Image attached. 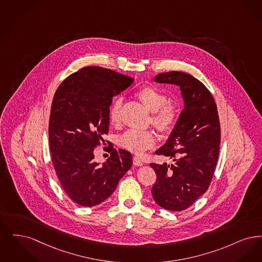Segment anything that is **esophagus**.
I'll use <instances>...</instances> for the list:
<instances>
[{
  "instance_id": "esophagus-1",
  "label": "esophagus",
  "mask_w": 262,
  "mask_h": 262,
  "mask_svg": "<svg viewBox=\"0 0 262 262\" xmlns=\"http://www.w3.org/2000/svg\"><path fill=\"white\" fill-rule=\"evenodd\" d=\"M133 163H134V165H136V166H142V165L144 164L143 160H141L140 158H138V157H134V158H133Z\"/></svg>"
}]
</instances>
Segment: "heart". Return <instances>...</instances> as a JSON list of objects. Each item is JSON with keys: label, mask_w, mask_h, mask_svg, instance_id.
<instances>
[{"label": "heart", "mask_w": 262, "mask_h": 262, "mask_svg": "<svg viewBox=\"0 0 262 262\" xmlns=\"http://www.w3.org/2000/svg\"><path fill=\"white\" fill-rule=\"evenodd\" d=\"M136 97L147 110L151 113L150 122L156 129L168 134L176 127L179 117V105L174 102H167V96L164 92L152 86L142 87L136 93ZM122 100L120 98L114 101L111 108L110 120L113 125H119L121 122ZM156 136L151 131L128 130L118 138V145L136 155H142L146 149L155 145Z\"/></svg>", "instance_id": "b5f03b06"}]
</instances>
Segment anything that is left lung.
I'll use <instances>...</instances> for the list:
<instances>
[{
	"mask_svg": "<svg viewBox=\"0 0 262 262\" xmlns=\"http://www.w3.org/2000/svg\"><path fill=\"white\" fill-rule=\"evenodd\" d=\"M155 81L179 86L184 110L166 143L156 151L173 162L149 164L157 174L151 194L164 209L181 211L207 191L215 170L221 137L216 103L191 74L169 71L158 74Z\"/></svg>",
	"mask_w": 262,
	"mask_h": 262,
	"instance_id": "1",
	"label": "left lung"
}]
</instances>
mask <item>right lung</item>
<instances>
[{
	"label": "right lung",
	"mask_w": 262,
	"mask_h": 262,
	"mask_svg": "<svg viewBox=\"0 0 262 262\" xmlns=\"http://www.w3.org/2000/svg\"><path fill=\"white\" fill-rule=\"evenodd\" d=\"M133 81L111 69L87 67L69 75L55 93L49 121L52 161L62 189L77 205L105 201L132 166L128 150L112 148L101 165L94 150L108 133L113 98Z\"/></svg>",
	"instance_id": "obj_1"
}]
</instances>
